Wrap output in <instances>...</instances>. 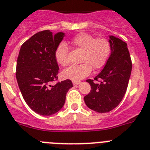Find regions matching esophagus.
I'll use <instances>...</instances> for the list:
<instances>
[{"instance_id":"1","label":"esophagus","mask_w":150,"mask_h":150,"mask_svg":"<svg viewBox=\"0 0 150 150\" xmlns=\"http://www.w3.org/2000/svg\"><path fill=\"white\" fill-rule=\"evenodd\" d=\"M72 83H73L74 85H76V84H80L81 81H72Z\"/></svg>"}]
</instances>
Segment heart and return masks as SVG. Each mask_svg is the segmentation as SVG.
Returning <instances> with one entry per match:
<instances>
[{
  "instance_id": "heart-1",
  "label": "heart",
  "mask_w": 150,
  "mask_h": 150,
  "mask_svg": "<svg viewBox=\"0 0 150 150\" xmlns=\"http://www.w3.org/2000/svg\"><path fill=\"white\" fill-rule=\"evenodd\" d=\"M69 44L73 49L81 51L79 65L67 68L62 75L68 79L78 81L84 79L93 69H99L106 64L111 53V44L105 38H97L88 33H80L72 38ZM57 63L62 67L69 64V50L67 44L61 43L55 51Z\"/></svg>"
}]
</instances>
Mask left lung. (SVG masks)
Instances as JSON below:
<instances>
[{"mask_svg": "<svg viewBox=\"0 0 150 150\" xmlns=\"http://www.w3.org/2000/svg\"><path fill=\"white\" fill-rule=\"evenodd\" d=\"M109 38L111 55L101 72L93 80H87L91 89L84 97L87 106L100 113L110 112L120 103L132 69L127 44L114 36H109Z\"/></svg>", "mask_w": 150, "mask_h": 150, "instance_id": "obj_1", "label": "left lung"}]
</instances>
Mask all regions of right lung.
Wrapping results in <instances>:
<instances>
[{"label":"right lung","mask_w":150,"mask_h":150,"mask_svg":"<svg viewBox=\"0 0 150 150\" xmlns=\"http://www.w3.org/2000/svg\"><path fill=\"white\" fill-rule=\"evenodd\" d=\"M64 35L63 32L53 35L50 30H44L23 43L19 50L16 71L19 90L27 105L41 115L59 111L73 87L69 79L51 85L58 81L55 51Z\"/></svg>","instance_id":"add662e5"}]
</instances>
